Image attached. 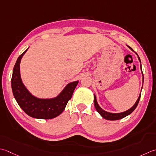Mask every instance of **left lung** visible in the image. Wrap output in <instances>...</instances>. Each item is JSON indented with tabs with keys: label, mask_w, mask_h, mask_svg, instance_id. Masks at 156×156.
I'll return each mask as SVG.
<instances>
[{
	"label": "left lung",
	"mask_w": 156,
	"mask_h": 156,
	"mask_svg": "<svg viewBox=\"0 0 156 156\" xmlns=\"http://www.w3.org/2000/svg\"><path fill=\"white\" fill-rule=\"evenodd\" d=\"M127 47H129L130 49L132 50L133 51H134L133 50V48H131L129 46L127 45ZM135 54L137 56H138V59L139 60L140 63H141V60H140V58L139 57L138 55H137L136 53H135ZM140 67H141V72H142V75H143V72H142V68H141V64L140 65ZM143 88V87H142ZM142 90V88H141ZM140 97H141V93L139 94V96L138 97V99H137L136 101L135 102V104L132 107V108H130L129 109H128V110L123 112H120V113H111V112H106L105 110H103V109L101 108V107L99 105L98 103H97V98H96V95L94 94V107H95V109L97 111V112L99 113V114L101 115V116L105 118V120H120V119L123 118L124 117L127 116V115H130L131 113H132L134 110H135V108H136V106L138 105V103L139 101L140 100Z\"/></svg>",
	"instance_id": "8db88e82"
}]
</instances>
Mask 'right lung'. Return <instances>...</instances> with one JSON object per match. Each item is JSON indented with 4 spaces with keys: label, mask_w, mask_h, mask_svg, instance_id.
<instances>
[{
    "label": "right lung",
    "mask_w": 156,
    "mask_h": 156,
    "mask_svg": "<svg viewBox=\"0 0 156 156\" xmlns=\"http://www.w3.org/2000/svg\"><path fill=\"white\" fill-rule=\"evenodd\" d=\"M28 49V48H27ZM25 51L17 58L13 70L11 88L18 105L29 116L38 119H52L60 115L72 98L78 80L71 82L55 97L41 99L30 92L23 84L20 74V63Z\"/></svg>",
    "instance_id": "obj_1"
}]
</instances>
